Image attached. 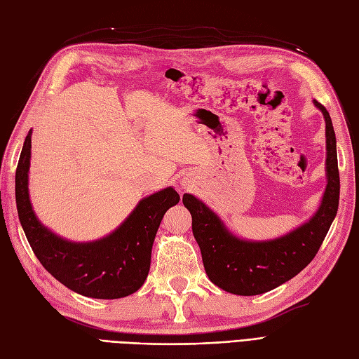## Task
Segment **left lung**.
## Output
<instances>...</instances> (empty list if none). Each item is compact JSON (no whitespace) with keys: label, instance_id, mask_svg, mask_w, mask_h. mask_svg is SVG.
<instances>
[{"label":"left lung","instance_id":"left-lung-1","mask_svg":"<svg viewBox=\"0 0 359 359\" xmlns=\"http://www.w3.org/2000/svg\"><path fill=\"white\" fill-rule=\"evenodd\" d=\"M313 102L326 123V189L320 205L302 225L276 238L246 240L231 232L201 199L184 193L182 203L191 215L205 272L212 284L228 293L263 294L294 278L311 263L337 216L340 175L335 131L327 110L316 100Z\"/></svg>","mask_w":359,"mask_h":359}]
</instances>
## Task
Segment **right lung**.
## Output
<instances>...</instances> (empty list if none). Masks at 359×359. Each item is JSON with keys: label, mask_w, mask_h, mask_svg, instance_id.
I'll list each match as a JSON object with an SVG mask.
<instances>
[{"label": "right lung", "mask_w": 359, "mask_h": 359, "mask_svg": "<svg viewBox=\"0 0 359 359\" xmlns=\"http://www.w3.org/2000/svg\"><path fill=\"white\" fill-rule=\"evenodd\" d=\"M32 134L19 157L15 195L25 237L41 264L72 292L93 299H119L137 292L151 267L154 238L161 219L180 202L173 187L143 198L110 234L92 241H72L55 234L37 219L28 191Z\"/></svg>", "instance_id": "1"}]
</instances>
